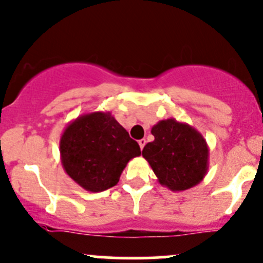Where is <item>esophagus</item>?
<instances>
[{
    "mask_svg": "<svg viewBox=\"0 0 263 263\" xmlns=\"http://www.w3.org/2000/svg\"><path fill=\"white\" fill-rule=\"evenodd\" d=\"M139 145H140L141 150H142V148H143V147H145V145H146V140H145V139L140 140V141H139Z\"/></svg>",
    "mask_w": 263,
    "mask_h": 263,
    "instance_id": "1",
    "label": "esophagus"
}]
</instances>
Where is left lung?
<instances>
[{"label": "left lung", "instance_id": "1", "mask_svg": "<svg viewBox=\"0 0 263 263\" xmlns=\"http://www.w3.org/2000/svg\"><path fill=\"white\" fill-rule=\"evenodd\" d=\"M151 134L155 140L143 147L142 156L160 184L181 192L203 180L208 170L209 150L197 129L168 118L155 124Z\"/></svg>", "mask_w": 263, "mask_h": 263}]
</instances>
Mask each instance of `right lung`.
I'll return each instance as SVG.
<instances>
[{
  "instance_id": "add662e5",
  "label": "right lung",
  "mask_w": 263,
  "mask_h": 263,
  "mask_svg": "<svg viewBox=\"0 0 263 263\" xmlns=\"http://www.w3.org/2000/svg\"><path fill=\"white\" fill-rule=\"evenodd\" d=\"M140 155L139 143L109 112L81 116L66 126L60 139L65 173L92 193L115 186L127 162Z\"/></svg>"
}]
</instances>
